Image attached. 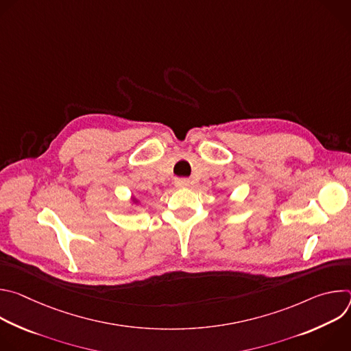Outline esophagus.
<instances>
[{"mask_svg":"<svg viewBox=\"0 0 351 351\" xmlns=\"http://www.w3.org/2000/svg\"><path fill=\"white\" fill-rule=\"evenodd\" d=\"M189 184H190V180H189V179L180 178V179H176V180H175V186H176V187H187Z\"/></svg>","mask_w":351,"mask_h":351,"instance_id":"1","label":"esophagus"}]
</instances>
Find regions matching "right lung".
<instances>
[{
	"label": "right lung",
	"instance_id": "add662e5",
	"mask_svg": "<svg viewBox=\"0 0 351 351\" xmlns=\"http://www.w3.org/2000/svg\"><path fill=\"white\" fill-rule=\"evenodd\" d=\"M130 203L133 204V206H138L140 204V198H137V197H130Z\"/></svg>",
	"mask_w": 351,
	"mask_h": 351
}]
</instances>
